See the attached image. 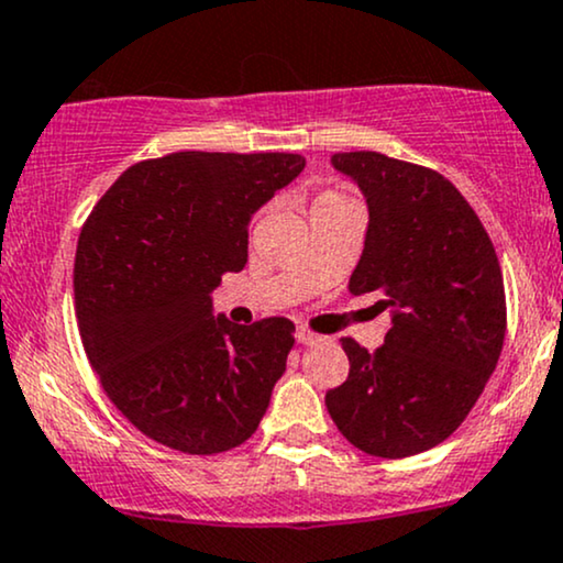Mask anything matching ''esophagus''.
Wrapping results in <instances>:
<instances>
[{"instance_id": "obj_1", "label": "esophagus", "mask_w": 563, "mask_h": 563, "mask_svg": "<svg viewBox=\"0 0 563 563\" xmlns=\"http://www.w3.org/2000/svg\"><path fill=\"white\" fill-rule=\"evenodd\" d=\"M295 340L300 342V345H313V342H319L321 336H319V334H313V332H310V329H306V327H297Z\"/></svg>"}]
</instances>
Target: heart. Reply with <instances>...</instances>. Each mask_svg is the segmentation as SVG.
Listing matches in <instances>:
<instances>
[{
	"label": "heart",
	"instance_id": "1",
	"mask_svg": "<svg viewBox=\"0 0 563 563\" xmlns=\"http://www.w3.org/2000/svg\"><path fill=\"white\" fill-rule=\"evenodd\" d=\"M347 197L340 195V191H321L319 197H316L313 208H319V205H329V202H345Z\"/></svg>",
	"mask_w": 563,
	"mask_h": 563
}]
</instances>
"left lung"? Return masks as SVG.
I'll return each instance as SVG.
<instances>
[{
  "instance_id": "1",
  "label": "left lung",
  "mask_w": 563,
  "mask_h": 563,
  "mask_svg": "<svg viewBox=\"0 0 563 563\" xmlns=\"http://www.w3.org/2000/svg\"><path fill=\"white\" fill-rule=\"evenodd\" d=\"M332 165L368 205L350 292H379L393 327L374 353L342 336L350 374L327 408L358 451L406 459L451 438L498 366L504 274L479 216L438 170L382 152H336Z\"/></svg>"
}]
</instances>
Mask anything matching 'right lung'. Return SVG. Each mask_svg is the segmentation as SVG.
I'll return each instance as SVG.
<instances>
[{"label": "right lung", "mask_w": 563, "mask_h": 563, "mask_svg": "<svg viewBox=\"0 0 563 563\" xmlns=\"http://www.w3.org/2000/svg\"><path fill=\"white\" fill-rule=\"evenodd\" d=\"M306 157L174 152L131 165L86 218L76 319L112 406L189 455L242 445L287 368L295 323L213 316L210 292L247 263V223Z\"/></svg>", "instance_id": "add662e5"}]
</instances>
